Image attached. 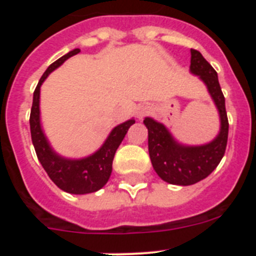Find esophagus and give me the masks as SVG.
Returning <instances> with one entry per match:
<instances>
[{
    "label": "esophagus",
    "instance_id": "obj_1",
    "mask_svg": "<svg viewBox=\"0 0 256 256\" xmlns=\"http://www.w3.org/2000/svg\"><path fill=\"white\" fill-rule=\"evenodd\" d=\"M146 112H148V108H144V106H141V108H137V112H136V115H137V118H138V119H142V118L146 115Z\"/></svg>",
    "mask_w": 256,
    "mask_h": 256
}]
</instances>
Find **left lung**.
Masks as SVG:
<instances>
[{
    "label": "left lung",
    "mask_w": 256,
    "mask_h": 256,
    "mask_svg": "<svg viewBox=\"0 0 256 256\" xmlns=\"http://www.w3.org/2000/svg\"><path fill=\"white\" fill-rule=\"evenodd\" d=\"M190 72L204 82L218 108L220 128L216 138L198 146L182 144L162 123L148 116L144 120L148 130V154L154 169L162 180L178 186L195 184L206 178L220 162L228 140L226 100L219 86L218 74L196 50H191Z\"/></svg>",
    "instance_id": "left-lung-1"
}]
</instances>
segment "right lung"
Wrapping results in <instances>:
<instances>
[{
    "label": "right lung",
    "instance_id": "obj_1",
    "mask_svg": "<svg viewBox=\"0 0 256 256\" xmlns=\"http://www.w3.org/2000/svg\"><path fill=\"white\" fill-rule=\"evenodd\" d=\"M79 52L80 50L74 48L73 51L68 52L66 55L61 56L55 62H52L47 68L44 76H40L34 94H33V105H32L29 123H30L32 142L34 146L37 158L52 182L55 183L58 188L68 194L84 195V194L98 191L108 183V178L112 176V160H114L115 152L126 137L130 126L134 124L136 120L132 118L130 120L112 128L102 146L96 152L82 158V159L64 158V156L58 155L51 148V144L42 130V124H40V86L46 80L48 74H51L54 70L64 64L68 58L76 55Z\"/></svg>",
    "mask_w": 256,
    "mask_h": 256
}]
</instances>
